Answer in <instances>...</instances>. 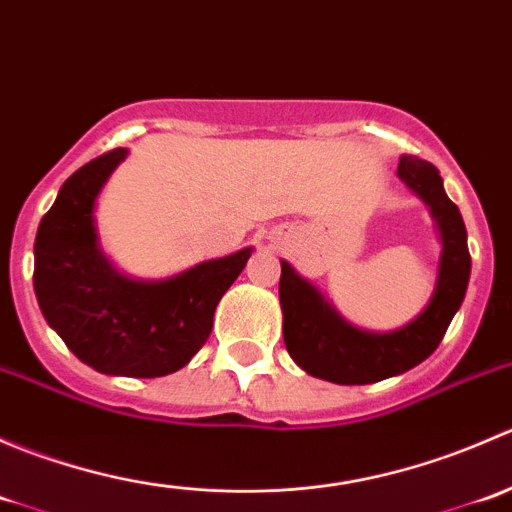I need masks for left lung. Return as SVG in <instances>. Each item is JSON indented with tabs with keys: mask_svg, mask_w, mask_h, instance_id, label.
Instances as JSON below:
<instances>
[{
	"mask_svg": "<svg viewBox=\"0 0 512 512\" xmlns=\"http://www.w3.org/2000/svg\"><path fill=\"white\" fill-rule=\"evenodd\" d=\"M399 178L414 188L438 220L443 240L438 285L428 307L411 324L391 334H369L349 327L324 302L317 289L299 280L287 262H282L280 302L285 312L287 352L307 374L334 384H374L389 376L404 374L428 359L441 344L453 314L466 297L471 277L466 225L461 210L443 190L436 165L411 156L399 160Z\"/></svg>",
	"mask_w": 512,
	"mask_h": 512,
	"instance_id": "obj_1",
	"label": "left lung"
}]
</instances>
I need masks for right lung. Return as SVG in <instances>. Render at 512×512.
<instances>
[{
	"instance_id": "1",
	"label": "right lung",
	"mask_w": 512,
	"mask_h": 512,
	"mask_svg": "<svg viewBox=\"0 0 512 512\" xmlns=\"http://www.w3.org/2000/svg\"><path fill=\"white\" fill-rule=\"evenodd\" d=\"M126 153L113 148L61 185L36 230L34 292L46 322L84 364L101 374L156 379L183 369L208 342L215 307L252 250L163 282L118 275L98 252L94 203Z\"/></svg>"
}]
</instances>
